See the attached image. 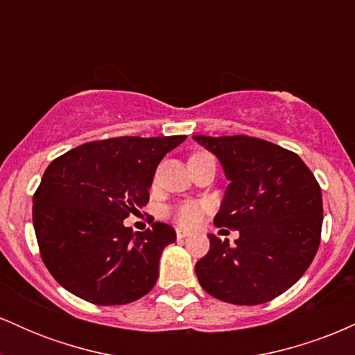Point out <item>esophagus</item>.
Instances as JSON below:
<instances>
[{"label":"esophagus","mask_w":355,"mask_h":355,"mask_svg":"<svg viewBox=\"0 0 355 355\" xmlns=\"http://www.w3.org/2000/svg\"><path fill=\"white\" fill-rule=\"evenodd\" d=\"M189 235H191L190 230L177 229V237H178V239H185V237H189Z\"/></svg>","instance_id":"esophagus-1"}]
</instances>
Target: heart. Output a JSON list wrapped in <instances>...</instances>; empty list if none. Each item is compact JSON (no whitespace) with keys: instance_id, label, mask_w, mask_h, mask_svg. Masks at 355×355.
Instances as JSON below:
<instances>
[{"instance_id":"heart-1","label":"heart","mask_w":355,"mask_h":355,"mask_svg":"<svg viewBox=\"0 0 355 355\" xmlns=\"http://www.w3.org/2000/svg\"><path fill=\"white\" fill-rule=\"evenodd\" d=\"M203 157H210L207 153H195L191 155V158H203ZM190 158V160H191ZM177 215V220L182 223V225H195L202 217V207L198 203L189 202V203H183L175 211Z\"/></svg>"}]
</instances>
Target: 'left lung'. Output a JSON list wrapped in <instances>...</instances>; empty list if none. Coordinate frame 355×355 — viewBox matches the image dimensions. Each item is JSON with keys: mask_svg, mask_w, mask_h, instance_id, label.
<instances>
[{"mask_svg": "<svg viewBox=\"0 0 355 355\" xmlns=\"http://www.w3.org/2000/svg\"><path fill=\"white\" fill-rule=\"evenodd\" d=\"M193 140L218 158L230 183L214 223L239 230L234 243L209 234V254L195 263L203 291L235 305H259L294 285L320 243L322 191L291 150L260 138Z\"/></svg>", "mask_w": 355, "mask_h": 355, "instance_id": "8db88e82", "label": "left lung"}]
</instances>
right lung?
<instances>
[{
    "instance_id": "obj_1",
    "label": "right lung",
    "mask_w": 355,
    "mask_h": 355,
    "mask_svg": "<svg viewBox=\"0 0 355 355\" xmlns=\"http://www.w3.org/2000/svg\"><path fill=\"white\" fill-rule=\"evenodd\" d=\"M185 135L89 141L53 160L33 195L42 259L61 287L96 305H123L148 294L170 225L133 232L123 220L144 209L157 166Z\"/></svg>"
}]
</instances>
